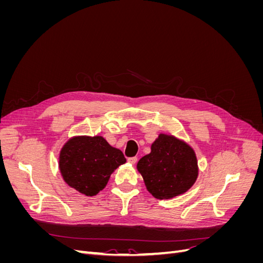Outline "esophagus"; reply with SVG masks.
<instances>
[{"label":"esophagus","instance_id":"esophagus-1","mask_svg":"<svg viewBox=\"0 0 263 263\" xmlns=\"http://www.w3.org/2000/svg\"><path fill=\"white\" fill-rule=\"evenodd\" d=\"M137 160H138L137 157H130V158L127 159V161H128L130 164H135L137 162Z\"/></svg>","mask_w":263,"mask_h":263}]
</instances>
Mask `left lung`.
Returning a JSON list of instances; mask_svg holds the SVG:
<instances>
[{
	"mask_svg": "<svg viewBox=\"0 0 263 263\" xmlns=\"http://www.w3.org/2000/svg\"><path fill=\"white\" fill-rule=\"evenodd\" d=\"M137 170L148 192L158 200H169L185 193L198 176L193 148L166 134L159 135L151 145L150 154L138 161Z\"/></svg>",
	"mask_w": 263,
	"mask_h": 263,
	"instance_id": "8db88e82",
	"label": "left lung"
}]
</instances>
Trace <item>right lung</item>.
<instances>
[{"mask_svg": "<svg viewBox=\"0 0 263 263\" xmlns=\"http://www.w3.org/2000/svg\"><path fill=\"white\" fill-rule=\"evenodd\" d=\"M126 159L102 136H76L60 150L59 169L67 184L86 196L104 189L110 174Z\"/></svg>", "mask_w": 263, "mask_h": 263, "instance_id": "add662e5", "label": "right lung"}]
</instances>
